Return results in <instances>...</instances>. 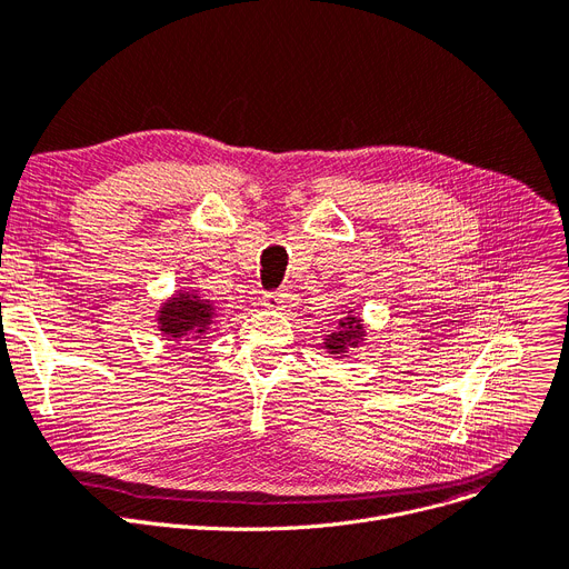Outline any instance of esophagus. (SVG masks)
<instances>
[{
  "instance_id": "esophagus-1",
  "label": "esophagus",
  "mask_w": 569,
  "mask_h": 569,
  "mask_svg": "<svg viewBox=\"0 0 569 569\" xmlns=\"http://www.w3.org/2000/svg\"><path fill=\"white\" fill-rule=\"evenodd\" d=\"M290 302V292L288 290H279V292H269L264 295V307L267 309H274V311H283Z\"/></svg>"
}]
</instances>
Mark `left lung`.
I'll list each match as a JSON object with an SVG mask.
<instances>
[{"label":"left lung","instance_id":"8db88e82","mask_svg":"<svg viewBox=\"0 0 569 569\" xmlns=\"http://www.w3.org/2000/svg\"><path fill=\"white\" fill-rule=\"evenodd\" d=\"M341 320L337 322L335 330L330 335L322 337V348L330 352V357H337V360H346V357L352 355L360 346L367 343V327L362 316L355 309L341 311Z\"/></svg>","mask_w":569,"mask_h":569}]
</instances>
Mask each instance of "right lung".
<instances>
[{"instance_id": "1", "label": "right lung", "mask_w": 569, "mask_h": 569, "mask_svg": "<svg viewBox=\"0 0 569 569\" xmlns=\"http://www.w3.org/2000/svg\"><path fill=\"white\" fill-rule=\"evenodd\" d=\"M219 316L217 300H207L200 290H174L157 311L159 332L166 341L177 346L182 343H202L209 330H212L214 318Z\"/></svg>"}]
</instances>
